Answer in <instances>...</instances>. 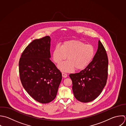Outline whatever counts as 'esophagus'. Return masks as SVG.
<instances>
[{
    "label": "esophagus",
    "mask_w": 126,
    "mask_h": 126,
    "mask_svg": "<svg viewBox=\"0 0 126 126\" xmlns=\"http://www.w3.org/2000/svg\"><path fill=\"white\" fill-rule=\"evenodd\" d=\"M62 77H63V78H67V74H66V73H62Z\"/></svg>",
    "instance_id": "34e87169"
}]
</instances>
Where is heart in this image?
Listing matches in <instances>:
<instances>
[{"label":"heart","mask_w":126,"mask_h":126,"mask_svg":"<svg viewBox=\"0 0 126 126\" xmlns=\"http://www.w3.org/2000/svg\"><path fill=\"white\" fill-rule=\"evenodd\" d=\"M95 55L93 46L85 44L78 40H71L63 42L61 47L57 45L52 52V59L56 64H59L67 56L68 60L58 66L63 72H70L74 70H82L92 61Z\"/></svg>","instance_id":"heart-1"}]
</instances>
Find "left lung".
<instances>
[{"mask_svg": "<svg viewBox=\"0 0 126 126\" xmlns=\"http://www.w3.org/2000/svg\"><path fill=\"white\" fill-rule=\"evenodd\" d=\"M109 60L106 50L100 40L97 51L91 63L79 73L69 75L75 97L82 103L94 100L106 85Z\"/></svg>", "mask_w": 126, "mask_h": 126, "instance_id": "8db88e82", "label": "left lung"}]
</instances>
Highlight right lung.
<instances>
[{"mask_svg": "<svg viewBox=\"0 0 126 126\" xmlns=\"http://www.w3.org/2000/svg\"><path fill=\"white\" fill-rule=\"evenodd\" d=\"M50 38L33 40L22 52L19 61L22 85L36 101L47 104L56 97L62 74L50 60Z\"/></svg>", "mask_w": 126, "mask_h": 126, "instance_id": "add662e5", "label": "right lung"}]
</instances>
